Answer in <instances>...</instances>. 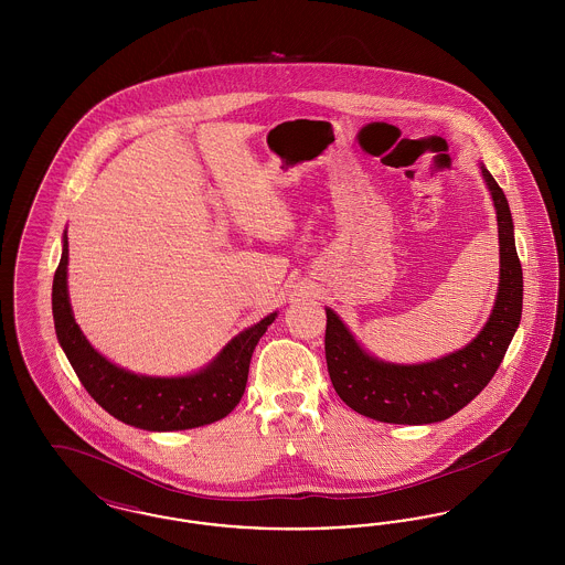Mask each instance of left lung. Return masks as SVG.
Returning <instances> with one entry per match:
<instances>
[{"mask_svg":"<svg viewBox=\"0 0 565 565\" xmlns=\"http://www.w3.org/2000/svg\"><path fill=\"white\" fill-rule=\"evenodd\" d=\"M491 192L500 237V284L483 330L463 348L422 364L376 360L353 339L341 318L326 309V364L341 401L383 424H436L456 415L495 375L523 309V270L514 247L511 207L493 175L481 164Z\"/></svg>","mask_w":565,"mask_h":565,"instance_id":"left-lung-1","label":"left lung"}]
</instances>
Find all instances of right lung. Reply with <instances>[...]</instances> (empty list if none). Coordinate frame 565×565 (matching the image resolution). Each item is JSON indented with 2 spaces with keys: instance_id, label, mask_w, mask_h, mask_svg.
<instances>
[{
  "instance_id": "obj_1",
  "label": "right lung",
  "mask_w": 565,
  "mask_h": 565,
  "mask_svg": "<svg viewBox=\"0 0 565 565\" xmlns=\"http://www.w3.org/2000/svg\"><path fill=\"white\" fill-rule=\"evenodd\" d=\"M67 235L54 270L53 318L58 345L90 398L118 422L141 430H190L226 417L245 392L249 360L277 313L245 328L199 373L135 375L95 350L74 320L67 295Z\"/></svg>"
}]
</instances>
